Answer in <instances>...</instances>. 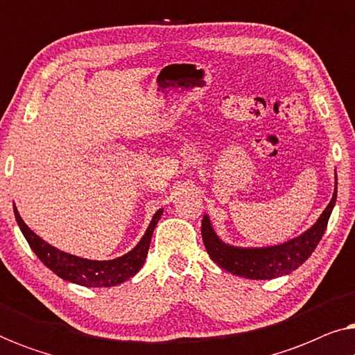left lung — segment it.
Wrapping results in <instances>:
<instances>
[{
  "instance_id": "left-lung-1",
  "label": "left lung",
  "mask_w": 355,
  "mask_h": 355,
  "mask_svg": "<svg viewBox=\"0 0 355 355\" xmlns=\"http://www.w3.org/2000/svg\"><path fill=\"white\" fill-rule=\"evenodd\" d=\"M338 196V178L333 198L324 208L317 223L302 234L284 244L270 247H236L223 242L213 230L210 218L203 215L202 239L210 259L220 268L247 279H273L297 270L312 255L324 234Z\"/></svg>"
}]
</instances>
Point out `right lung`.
Instances as JSON below:
<instances>
[{
    "instance_id": "add662e5",
    "label": "right lung",
    "mask_w": 355,
    "mask_h": 355,
    "mask_svg": "<svg viewBox=\"0 0 355 355\" xmlns=\"http://www.w3.org/2000/svg\"><path fill=\"white\" fill-rule=\"evenodd\" d=\"M162 215L163 208H159L153 215L152 221H150L144 237L132 250L123 257H118V259L100 261L71 255L67 252L50 245L24 223L16 205H14V216H16L17 225L21 227L22 234L27 239L33 254L60 278L69 281V283L85 286V288H111V286H118L132 278L134 275H137L139 270L142 268L145 259H147L153 230Z\"/></svg>"
}]
</instances>
